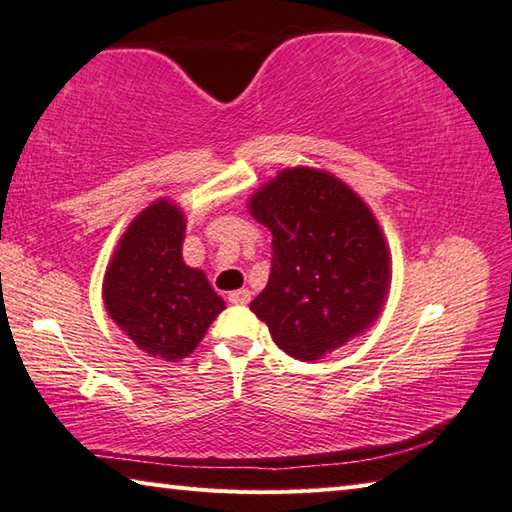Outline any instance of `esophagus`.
Returning <instances> with one entry per match:
<instances>
[{
	"mask_svg": "<svg viewBox=\"0 0 512 512\" xmlns=\"http://www.w3.org/2000/svg\"><path fill=\"white\" fill-rule=\"evenodd\" d=\"M228 300L232 302V305H248V302H250V291L248 289L230 291L228 293Z\"/></svg>",
	"mask_w": 512,
	"mask_h": 512,
	"instance_id": "obj_1",
	"label": "esophagus"
}]
</instances>
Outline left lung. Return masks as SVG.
<instances>
[{
  "label": "left lung",
  "instance_id": "8db88e82",
  "mask_svg": "<svg viewBox=\"0 0 512 512\" xmlns=\"http://www.w3.org/2000/svg\"><path fill=\"white\" fill-rule=\"evenodd\" d=\"M248 212L273 235L271 275L250 309L277 348L318 361L372 327L391 287V253L350 185L289 167L250 196Z\"/></svg>",
  "mask_w": 512,
  "mask_h": 512
}]
</instances>
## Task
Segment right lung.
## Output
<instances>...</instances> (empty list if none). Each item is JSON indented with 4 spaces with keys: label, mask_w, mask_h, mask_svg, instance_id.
Returning a JSON list of instances; mask_svg holds the SVG:
<instances>
[{
    "label": "right lung",
    "mask_w": 512,
    "mask_h": 512,
    "mask_svg": "<svg viewBox=\"0 0 512 512\" xmlns=\"http://www.w3.org/2000/svg\"><path fill=\"white\" fill-rule=\"evenodd\" d=\"M187 219L158 198L121 235L103 275L108 316L137 348L164 361L196 350L225 302L201 268L183 259Z\"/></svg>",
    "instance_id": "1"
}]
</instances>
